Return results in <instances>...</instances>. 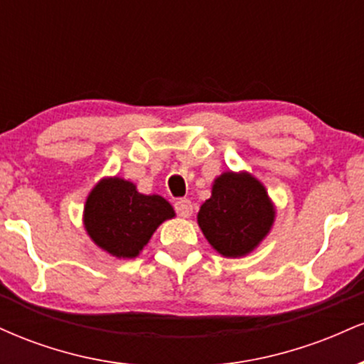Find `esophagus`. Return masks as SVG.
Masks as SVG:
<instances>
[{
  "mask_svg": "<svg viewBox=\"0 0 364 364\" xmlns=\"http://www.w3.org/2000/svg\"><path fill=\"white\" fill-rule=\"evenodd\" d=\"M174 208H176L178 215L190 217L191 212H193V203H191L188 198H178L176 202H174Z\"/></svg>",
  "mask_w": 364,
  "mask_h": 364,
  "instance_id": "obj_1",
  "label": "esophagus"
}]
</instances>
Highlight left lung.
Here are the masks:
<instances>
[{"instance_id": "obj_1", "label": "left lung", "mask_w": 364, "mask_h": 364, "mask_svg": "<svg viewBox=\"0 0 364 364\" xmlns=\"http://www.w3.org/2000/svg\"><path fill=\"white\" fill-rule=\"evenodd\" d=\"M274 207L265 188L252 174L224 173L198 212V225L224 257H243L257 246L274 223Z\"/></svg>"}]
</instances>
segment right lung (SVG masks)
I'll return each mask as SVG.
<instances>
[{
	"mask_svg": "<svg viewBox=\"0 0 364 364\" xmlns=\"http://www.w3.org/2000/svg\"><path fill=\"white\" fill-rule=\"evenodd\" d=\"M173 207L159 195H141L133 183L102 179L85 203V229L95 245L118 258H135Z\"/></svg>",
	"mask_w": 364,
	"mask_h": 364,
	"instance_id": "1",
	"label": "right lung"
}]
</instances>
